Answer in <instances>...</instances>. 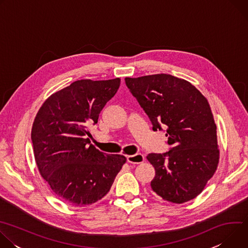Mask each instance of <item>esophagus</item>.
I'll list each match as a JSON object with an SVG mask.
<instances>
[{
  "label": "esophagus",
  "instance_id": "obj_1",
  "mask_svg": "<svg viewBox=\"0 0 248 248\" xmlns=\"http://www.w3.org/2000/svg\"><path fill=\"white\" fill-rule=\"evenodd\" d=\"M127 162L130 164H141L144 161V156L140 153L134 154V155H128L126 157Z\"/></svg>",
  "mask_w": 248,
  "mask_h": 248
}]
</instances>
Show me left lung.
Returning a JSON list of instances; mask_svg holds the SVG:
<instances>
[{
    "mask_svg": "<svg viewBox=\"0 0 248 248\" xmlns=\"http://www.w3.org/2000/svg\"><path fill=\"white\" fill-rule=\"evenodd\" d=\"M125 84L153 130L166 128L171 146L167 153L146 157L155 169L152 190L176 204L195 198L214 175L220 159L217 126L207 99L190 82L166 74L125 78Z\"/></svg>",
    "mask_w": 248,
    "mask_h": 248,
    "instance_id": "left-lung-1",
    "label": "left lung"
}]
</instances>
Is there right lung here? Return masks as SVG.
Masks as SVG:
<instances>
[{"label":"right lung","mask_w":248,"mask_h":248,"mask_svg":"<svg viewBox=\"0 0 248 248\" xmlns=\"http://www.w3.org/2000/svg\"><path fill=\"white\" fill-rule=\"evenodd\" d=\"M120 78L81 79L52 94L41 106L31 130L35 162L53 192L78 207L107 194L126 158L90 144L88 127L117 93Z\"/></svg>","instance_id":"1"}]
</instances>
